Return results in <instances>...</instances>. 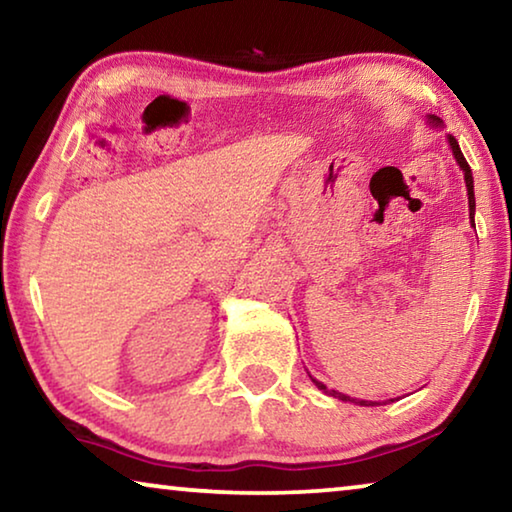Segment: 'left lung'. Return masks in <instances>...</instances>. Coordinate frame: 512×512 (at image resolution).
<instances>
[{"mask_svg": "<svg viewBox=\"0 0 512 512\" xmlns=\"http://www.w3.org/2000/svg\"><path fill=\"white\" fill-rule=\"evenodd\" d=\"M431 123H435V125H440L442 120L440 118H435V116H431ZM449 145H451V150H453V157H456V161H458V166L462 168V173H465V186H467V198H469V218H472V225H474V209H476V200H474V177H472V168H469V164H467V159L462 157V152H460V145H458V141L453 139V136L449 134ZM312 378V376H310ZM312 383L319 387V389H323V392H328V387L323 385V383H319V380H314L312 378ZM330 396H335V399H342V401H355L358 405H376L373 401H358V399H351V396H346V394H342V392H335V389H330L328 392Z\"/></svg>", "mask_w": 512, "mask_h": 512, "instance_id": "left-lung-1", "label": "left lung"}]
</instances>
